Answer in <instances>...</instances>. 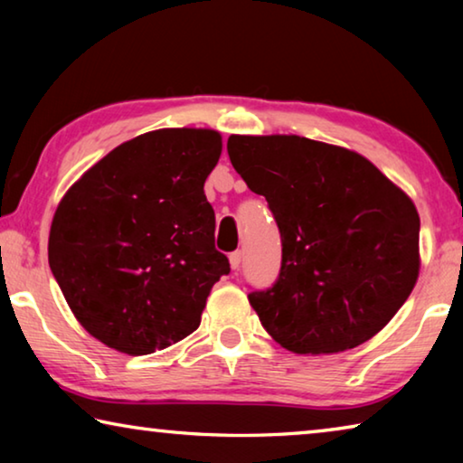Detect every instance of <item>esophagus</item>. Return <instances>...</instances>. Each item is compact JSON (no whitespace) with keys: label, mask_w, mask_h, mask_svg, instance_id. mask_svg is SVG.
<instances>
[{"label":"esophagus","mask_w":463,"mask_h":463,"mask_svg":"<svg viewBox=\"0 0 463 463\" xmlns=\"http://www.w3.org/2000/svg\"><path fill=\"white\" fill-rule=\"evenodd\" d=\"M241 260H242L241 250H234V253H231V255H229L231 268H232V269H239V268H241Z\"/></svg>","instance_id":"1"}]
</instances>
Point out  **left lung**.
<instances>
[{"label": "left lung", "instance_id": "8db88e82", "mask_svg": "<svg viewBox=\"0 0 463 463\" xmlns=\"http://www.w3.org/2000/svg\"><path fill=\"white\" fill-rule=\"evenodd\" d=\"M232 167L281 234L273 288L249 302L281 347L339 354L370 341L419 279L420 218L364 155L298 135H231Z\"/></svg>", "mask_w": 463, "mask_h": 463}]
</instances>
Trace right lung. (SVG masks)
Listing matches in <instances>:
<instances>
[{
  "mask_svg": "<svg viewBox=\"0 0 463 463\" xmlns=\"http://www.w3.org/2000/svg\"><path fill=\"white\" fill-rule=\"evenodd\" d=\"M221 132L161 128L127 140L69 187L52 216L49 263L91 336L146 355L200 326L210 289L231 271L214 247L203 182Z\"/></svg>",
  "mask_w": 463,
  "mask_h": 463,
  "instance_id": "add662e5",
  "label": "right lung"
}]
</instances>
